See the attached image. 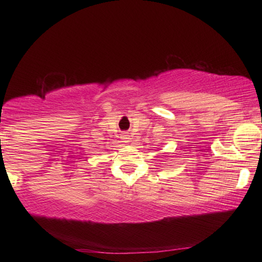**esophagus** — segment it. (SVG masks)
Returning a JSON list of instances; mask_svg holds the SVG:
<instances>
[{
	"mask_svg": "<svg viewBox=\"0 0 262 262\" xmlns=\"http://www.w3.org/2000/svg\"><path fill=\"white\" fill-rule=\"evenodd\" d=\"M122 140H123V142H129L130 137H129V135H128V134H123L122 135Z\"/></svg>",
	"mask_w": 262,
	"mask_h": 262,
	"instance_id": "esophagus-1",
	"label": "esophagus"
}]
</instances>
